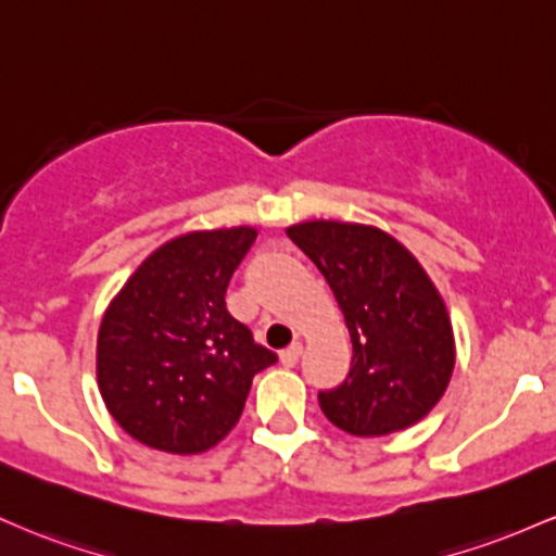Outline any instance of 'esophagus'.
Returning a JSON list of instances; mask_svg holds the SVG:
<instances>
[{"mask_svg":"<svg viewBox=\"0 0 556 556\" xmlns=\"http://www.w3.org/2000/svg\"><path fill=\"white\" fill-rule=\"evenodd\" d=\"M299 357H302V341H294L289 349H283V352H280V362H283L286 367H294Z\"/></svg>","mask_w":556,"mask_h":556,"instance_id":"1","label":"esophagus"}]
</instances>
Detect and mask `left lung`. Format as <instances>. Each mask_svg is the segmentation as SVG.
Instances as JSON below:
<instances>
[{
	"mask_svg": "<svg viewBox=\"0 0 556 556\" xmlns=\"http://www.w3.org/2000/svg\"><path fill=\"white\" fill-rule=\"evenodd\" d=\"M286 233L328 280L352 339L344 383L317 394L323 415L365 439L415 426L444 396L457 357L433 280L380 228L309 220Z\"/></svg>",
	"mask_w": 556,
	"mask_h": 556,
	"instance_id": "8db88e82",
	"label": "left lung"
}]
</instances>
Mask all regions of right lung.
I'll return each mask as SVG.
<instances>
[{
	"instance_id": "1",
	"label": "right lung",
	"mask_w": 556,
	"mask_h": 556,
	"mask_svg": "<svg viewBox=\"0 0 556 556\" xmlns=\"http://www.w3.org/2000/svg\"><path fill=\"white\" fill-rule=\"evenodd\" d=\"M254 239L249 226L178 236L110 302L97 336L99 394L139 444L207 452L239 422L252 378L278 359L226 309Z\"/></svg>"
}]
</instances>
